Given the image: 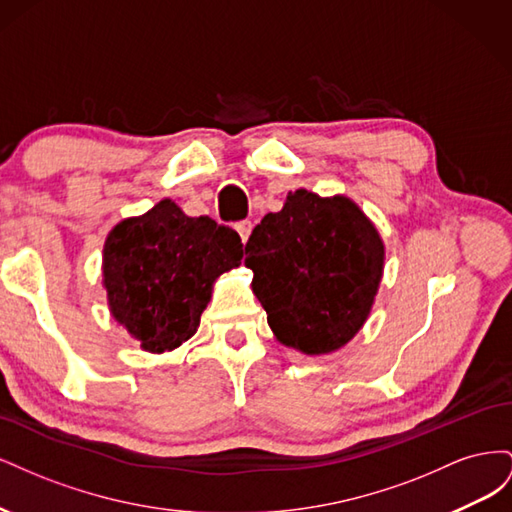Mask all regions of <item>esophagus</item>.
Instances as JSON below:
<instances>
[{"mask_svg": "<svg viewBox=\"0 0 512 512\" xmlns=\"http://www.w3.org/2000/svg\"><path fill=\"white\" fill-rule=\"evenodd\" d=\"M235 228H237V232H239L241 241H243V243H247V239H250V235H252V228H254V224H252L250 220H243V222H239Z\"/></svg>", "mask_w": 512, "mask_h": 512, "instance_id": "34e87169", "label": "esophagus"}]
</instances>
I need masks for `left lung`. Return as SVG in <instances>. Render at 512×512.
I'll list each match as a JSON object with an SVG mask.
<instances>
[{"mask_svg": "<svg viewBox=\"0 0 512 512\" xmlns=\"http://www.w3.org/2000/svg\"><path fill=\"white\" fill-rule=\"evenodd\" d=\"M245 254L271 331L303 354L335 352L359 333L384 269V243L359 205L307 190L262 218Z\"/></svg>", "mask_w": 512, "mask_h": 512, "instance_id": "left-lung-1", "label": "left lung"}]
</instances>
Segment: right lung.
Here are the masks:
<instances>
[{
    "instance_id": "right-lung-1",
    "label": "right lung",
    "mask_w": 512,
    "mask_h": 512,
    "mask_svg": "<svg viewBox=\"0 0 512 512\" xmlns=\"http://www.w3.org/2000/svg\"><path fill=\"white\" fill-rule=\"evenodd\" d=\"M235 230L188 218L173 200L119 222L104 243V288L113 318L147 352L175 350L196 333L213 282L241 265Z\"/></svg>"
}]
</instances>
